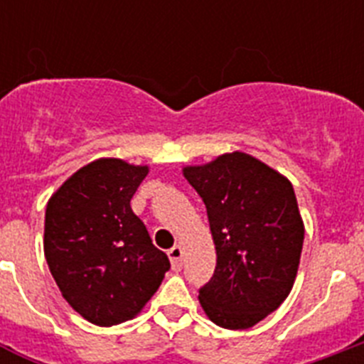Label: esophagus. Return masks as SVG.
<instances>
[{
  "instance_id": "obj_1",
  "label": "esophagus",
  "mask_w": 364,
  "mask_h": 364,
  "mask_svg": "<svg viewBox=\"0 0 364 364\" xmlns=\"http://www.w3.org/2000/svg\"><path fill=\"white\" fill-rule=\"evenodd\" d=\"M167 255H169V260H171V266L173 269H180L182 268V255H184V250H182V246H173L169 252H167Z\"/></svg>"
}]
</instances>
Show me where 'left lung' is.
Instances as JSON below:
<instances>
[{
  "mask_svg": "<svg viewBox=\"0 0 364 364\" xmlns=\"http://www.w3.org/2000/svg\"><path fill=\"white\" fill-rule=\"evenodd\" d=\"M182 171L204 200L217 250L198 301L218 326L252 328L281 306L297 277L304 224L294 186L240 151Z\"/></svg>",
  "mask_w": 364,
  "mask_h": 364,
  "instance_id": "8db88e82",
  "label": "left lung"
}]
</instances>
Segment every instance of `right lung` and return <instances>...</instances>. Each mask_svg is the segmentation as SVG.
Returning a JSON list of instances; mask_svg holds the SVG:
<instances>
[{"mask_svg": "<svg viewBox=\"0 0 364 364\" xmlns=\"http://www.w3.org/2000/svg\"><path fill=\"white\" fill-rule=\"evenodd\" d=\"M147 173V166L98 159L69 176L47 202V264L73 310L98 326L133 319L171 268L131 210Z\"/></svg>", "mask_w": 364, "mask_h": 364, "instance_id": "right-lung-1", "label": "right lung"}]
</instances>
